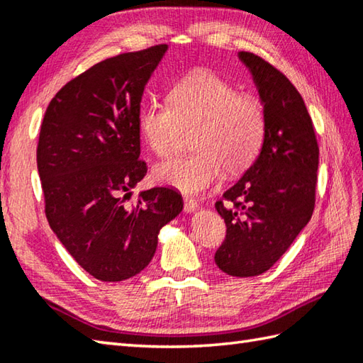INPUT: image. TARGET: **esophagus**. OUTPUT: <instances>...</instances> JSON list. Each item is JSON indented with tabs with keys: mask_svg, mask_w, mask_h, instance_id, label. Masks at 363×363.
<instances>
[{
	"mask_svg": "<svg viewBox=\"0 0 363 363\" xmlns=\"http://www.w3.org/2000/svg\"><path fill=\"white\" fill-rule=\"evenodd\" d=\"M196 209H198V201H196V199L191 198V196H184V211L189 213V212H194Z\"/></svg>",
	"mask_w": 363,
	"mask_h": 363,
	"instance_id": "obj_1",
	"label": "esophagus"
}]
</instances>
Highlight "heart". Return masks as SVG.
<instances>
[{
  "label": "heart",
  "instance_id": "heart-1",
  "mask_svg": "<svg viewBox=\"0 0 363 363\" xmlns=\"http://www.w3.org/2000/svg\"><path fill=\"white\" fill-rule=\"evenodd\" d=\"M167 99L140 106L138 133L156 156L164 157L174 150L179 126L196 123L190 138L195 151L156 165V181L196 194L223 172L240 174L256 162L267 135V112L259 96L238 91L220 74L198 68L177 79Z\"/></svg>",
  "mask_w": 363,
  "mask_h": 363
}]
</instances>
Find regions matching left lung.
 <instances>
[{"label": "left lung", "mask_w": 363, "mask_h": 363, "mask_svg": "<svg viewBox=\"0 0 363 363\" xmlns=\"http://www.w3.org/2000/svg\"><path fill=\"white\" fill-rule=\"evenodd\" d=\"M267 112V135L256 162L223 194L215 209L226 237L215 264L229 276L265 273L290 248L317 198L318 142L303 96L287 76L242 51Z\"/></svg>", "instance_id": "left-lung-1"}]
</instances>
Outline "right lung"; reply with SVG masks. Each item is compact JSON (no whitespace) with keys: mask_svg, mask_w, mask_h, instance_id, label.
<instances>
[{"mask_svg":"<svg viewBox=\"0 0 363 363\" xmlns=\"http://www.w3.org/2000/svg\"><path fill=\"white\" fill-rule=\"evenodd\" d=\"M168 45L123 52L90 67L54 96L40 126L37 168L45 215L73 259L104 282L140 273L157 234L182 211L168 187L125 204L148 167L140 157L137 112Z\"/></svg>","mask_w":363,"mask_h":363,"instance_id":"add662e5","label":"right lung"}]
</instances>
